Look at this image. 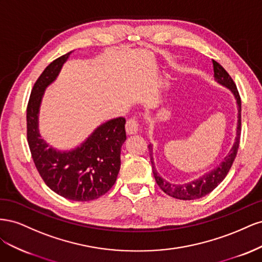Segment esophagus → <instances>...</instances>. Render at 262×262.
Segmentation results:
<instances>
[{
    "label": "esophagus",
    "mask_w": 262,
    "mask_h": 262,
    "mask_svg": "<svg viewBox=\"0 0 262 262\" xmlns=\"http://www.w3.org/2000/svg\"><path fill=\"white\" fill-rule=\"evenodd\" d=\"M125 131L129 134V136H132V134H137L139 132V122L137 121V119H129V120L126 121Z\"/></svg>",
    "instance_id": "1"
}]
</instances>
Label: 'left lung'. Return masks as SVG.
Returning <instances> with one entry per match:
<instances>
[{
  "label": "left lung",
  "mask_w": 262,
  "mask_h": 262,
  "mask_svg": "<svg viewBox=\"0 0 262 262\" xmlns=\"http://www.w3.org/2000/svg\"><path fill=\"white\" fill-rule=\"evenodd\" d=\"M213 70H214V78H215L216 83L226 87V89H228L234 95L236 105H237V110H238V114H237V126H236V137H235L234 144L232 148L229 149L228 154L224 157V160L222 161L219 165H216L215 168L205 172L204 175L200 176L199 178L186 182V184H182V185L170 184L169 181L164 179L156 170L154 157H153V145L152 144L148 145L150 163H152V170H153V175L155 177L157 185L160 186V188L166 194H168L172 198H176V199H179V200L200 199V198L207 195L211 191H213V190L215 189L226 177V175L234 163L237 150H238L241 131H242L241 129L242 101H241L239 94H238V91H237V87L233 81V78L229 76V74L226 72L225 69L222 67L220 63H217L214 60H213Z\"/></svg>",
  "instance_id": "obj_1"
}]
</instances>
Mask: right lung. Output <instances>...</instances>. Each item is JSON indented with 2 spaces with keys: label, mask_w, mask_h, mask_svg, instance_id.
<instances>
[{
  "label": "right lung",
  "mask_w": 262,
  "mask_h": 262,
  "mask_svg": "<svg viewBox=\"0 0 262 262\" xmlns=\"http://www.w3.org/2000/svg\"><path fill=\"white\" fill-rule=\"evenodd\" d=\"M72 51L55 59L35 83L27 106V140L34 163L52 191L73 201H91L108 192L120 170L125 119H112L69 150L50 146L39 132V112L47 87L52 84Z\"/></svg>",
  "instance_id": "right-lung-1"
}]
</instances>
